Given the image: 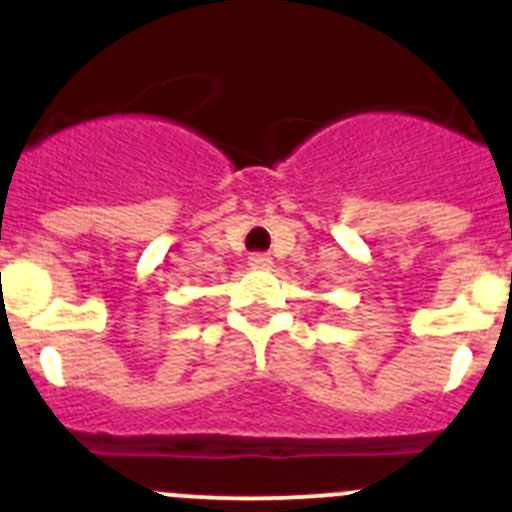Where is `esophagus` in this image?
<instances>
[{"label": "esophagus", "instance_id": "obj_1", "mask_svg": "<svg viewBox=\"0 0 512 512\" xmlns=\"http://www.w3.org/2000/svg\"><path fill=\"white\" fill-rule=\"evenodd\" d=\"M248 264H251L253 269H269L274 261H271L269 253H251V256H248Z\"/></svg>", "mask_w": 512, "mask_h": 512}]
</instances>
